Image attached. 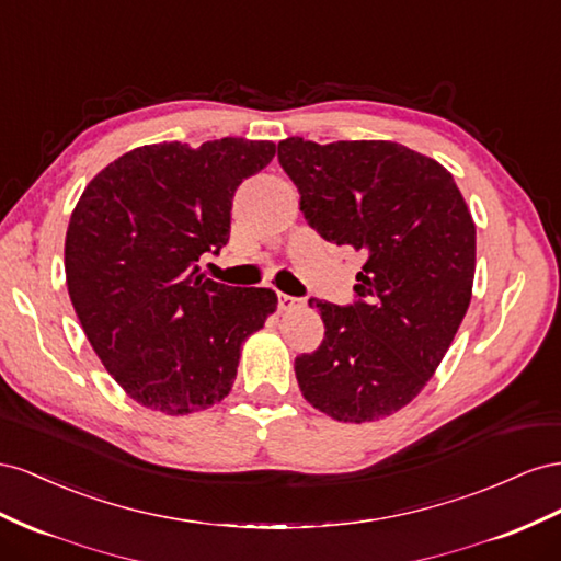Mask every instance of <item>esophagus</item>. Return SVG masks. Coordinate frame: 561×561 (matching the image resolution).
I'll return each mask as SVG.
<instances>
[{"instance_id": "esophagus-1", "label": "esophagus", "mask_w": 561, "mask_h": 561, "mask_svg": "<svg viewBox=\"0 0 561 561\" xmlns=\"http://www.w3.org/2000/svg\"><path fill=\"white\" fill-rule=\"evenodd\" d=\"M298 306H300V298L279 294V310H294V308H298Z\"/></svg>"}]
</instances>
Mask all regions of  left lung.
<instances>
[{"instance_id":"left-lung-1","label":"left lung","mask_w":561,"mask_h":561,"mask_svg":"<svg viewBox=\"0 0 561 561\" xmlns=\"http://www.w3.org/2000/svg\"><path fill=\"white\" fill-rule=\"evenodd\" d=\"M300 211L327 242L362 251L352 306L310 298L324 341L296 357L302 397L343 423L404 409L468 312L474 222L454 175L392 140L279 142Z\"/></svg>"}]
</instances>
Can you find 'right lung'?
I'll use <instances>...</instances> for the list:
<instances>
[{
    "label": "right lung",
    "mask_w": 561,
    "mask_h": 561,
    "mask_svg": "<svg viewBox=\"0 0 561 561\" xmlns=\"http://www.w3.org/2000/svg\"><path fill=\"white\" fill-rule=\"evenodd\" d=\"M275 142H157L122 154L87 185L66 234L72 308L107 374L134 402L169 415L228 397L242 343L277 310L272 289L202 275L230 239L234 190Z\"/></svg>",
    "instance_id": "1"
}]
</instances>
